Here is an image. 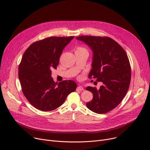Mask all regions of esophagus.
Masks as SVG:
<instances>
[{
	"label": "esophagus",
	"mask_w": 150,
	"mask_h": 150,
	"mask_svg": "<svg viewBox=\"0 0 150 150\" xmlns=\"http://www.w3.org/2000/svg\"><path fill=\"white\" fill-rule=\"evenodd\" d=\"M76 90H77V91H83L84 88H83V87H82V86H78L77 88H76Z\"/></svg>",
	"instance_id": "esophagus-1"
}]
</instances>
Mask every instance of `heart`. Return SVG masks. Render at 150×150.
<instances>
[{"label": "heart", "instance_id": "heart-1", "mask_svg": "<svg viewBox=\"0 0 150 150\" xmlns=\"http://www.w3.org/2000/svg\"><path fill=\"white\" fill-rule=\"evenodd\" d=\"M87 51V50L85 47H83L82 46H78L76 47V51Z\"/></svg>", "mask_w": 150, "mask_h": 150}]
</instances>
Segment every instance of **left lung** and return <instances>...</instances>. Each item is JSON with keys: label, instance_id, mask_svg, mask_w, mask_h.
Wrapping results in <instances>:
<instances>
[{"label": "left lung", "instance_id": "8db88e82", "mask_svg": "<svg viewBox=\"0 0 150 150\" xmlns=\"http://www.w3.org/2000/svg\"><path fill=\"white\" fill-rule=\"evenodd\" d=\"M76 38L93 51L92 69L88 78L103 83L98 90L86 87L93 93L92 100L87 103L86 106L96 113H106L121 103L130 84L131 66L127 53L110 37L82 35Z\"/></svg>", "mask_w": 150, "mask_h": 150}]
</instances>
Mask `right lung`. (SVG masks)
Returning a JSON list of instances; mask_svg holds the SVG:
<instances>
[{"instance_id": "obj_1", "label": "right lung", "mask_w": 150, "mask_h": 150, "mask_svg": "<svg viewBox=\"0 0 150 150\" xmlns=\"http://www.w3.org/2000/svg\"><path fill=\"white\" fill-rule=\"evenodd\" d=\"M74 38L51 37L35 42L24 52L18 66L22 92L36 108L51 111L61 106L68 95L76 91L72 80L55 83L51 70L56 69L65 46Z\"/></svg>"}]
</instances>
